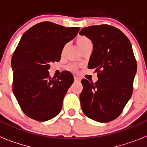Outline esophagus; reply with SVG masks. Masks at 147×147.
I'll use <instances>...</instances> for the list:
<instances>
[{"instance_id":"obj_1","label":"esophagus","mask_w":147,"mask_h":147,"mask_svg":"<svg viewBox=\"0 0 147 147\" xmlns=\"http://www.w3.org/2000/svg\"><path fill=\"white\" fill-rule=\"evenodd\" d=\"M74 78H75V81H80V78L78 77H77V76H75Z\"/></svg>"}]
</instances>
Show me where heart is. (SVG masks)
I'll return each instance as SVG.
<instances>
[{
    "mask_svg": "<svg viewBox=\"0 0 147 147\" xmlns=\"http://www.w3.org/2000/svg\"><path fill=\"white\" fill-rule=\"evenodd\" d=\"M76 43H77L78 46L79 47L81 51L85 49L87 47L90 46L92 45V42L90 39L89 38L86 37L84 36H80L76 39ZM67 69L69 70H71V71H76L78 69V66L75 64H70L67 66Z\"/></svg>",
    "mask_w": 147,
    "mask_h": 147,
    "instance_id": "obj_1",
    "label": "heart"
}]
</instances>
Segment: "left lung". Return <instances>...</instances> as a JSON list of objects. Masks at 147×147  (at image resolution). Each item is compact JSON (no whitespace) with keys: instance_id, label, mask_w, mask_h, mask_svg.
Segmentation results:
<instances>
[{"instance_id":"left-lung-1","label":"left lung","mask_w":147,"mask_h":147,"mask_svg":"<svg viewBox=\"0 0 147 147\" xmlns=\"http://www.w3.org/2000/svg\"><path fill=\"white\" fill-rule=\"evenodd\" d=\"M93 44L88 63L96 69L98 81L83 79L81 105L87 117L108 123L118 117L130 99L137 63L129 39L120 30L108 24L84 28L79 33Z\"/></svg>"}]
</instances>
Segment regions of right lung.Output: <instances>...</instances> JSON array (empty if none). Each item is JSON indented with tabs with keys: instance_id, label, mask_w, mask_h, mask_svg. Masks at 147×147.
Wrapping results in <instances>:
<instances>
[{
	"instance_id": "right-lung-1",
	"label": "right lung",
	"mask_w": 147,
	"mask_h": 147,
	"mask_svg": "<svg viewBox=\"0 0 147 147\" xmlns=\"http://www.w3.org/2000/svg\"><path fill=\"white\" fill-rule=\"evenodd\" d=\"M79 28H65L50 22L35 24L23 34L12 58L13 91L28 117L39 122L55 117L74 81L69 71L51 78L50 63L60 61L66 43Z\"/></svg>"
}]
</instances>
